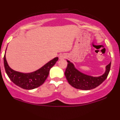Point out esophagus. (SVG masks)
<instances>
[{
	"mask_svg": "<svg viewBox=\"0 0 120 120\" xmlns=\"http://www.w3.org/2000/svg\"><path fill=\"white\" fill-rule=\"evenodd\" d=\"M66 57V55H61L60 56V57H59V58L60 59H65Z\"/></svg>",
	"mask_w": 120,
	"mask_h": 120,
	"instance_id": "obj_1",
	"label": "esophagus"
}]
</instances>
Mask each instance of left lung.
<instances>
[{
	"label": "left lung",
	"mask_w": 120,
	"mask_h": 120,
	"mask_svg": "<svg viewBox=\"0 0 120 120\" xmlns=\"http://www.w3.org/2000/svg\"><path fill=\"white\" fill-rule=\"evenodd\" d=\"M68 65L65 75L68 82L75 88L82 90H90L98 86L106 80L109 74L111 63L106 66L105 73L100 76L93 77L81 73L75 68L74 65L67 60Z\"/></svg>",
	"instance_id": "1"
}]
</instances>
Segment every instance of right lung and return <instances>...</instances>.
Listing matches in <instances>:
<instances>
[{"label":"right lung","mask_w":120,"mask_h":120,"mask_svg":"<svg viewBox=\"0 0 120 120\" xmlns=\"http://www.w3.org/2000/svg\"><path fill=\"white\" fill-rule=\"evenodd\" d=\"M57 57L47 63L36 71L31 73H22L14 71L7 63L5 54L4 56V64L5 72L13 83L24 89H33L41 86L49 75L50 69L58 60Z\"/></svg>","instance_id":"1"}]
</instances>
